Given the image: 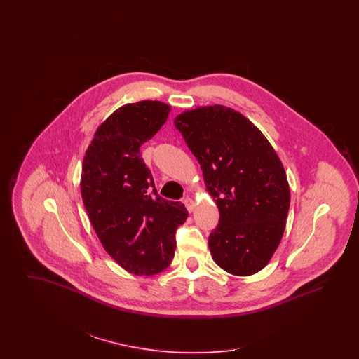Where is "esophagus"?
<instances>
[{"label":"esophagus","mask_w":359,"mask_h":359,"mask_svg":"<svg viewBox=\"0 0 359 359\" xmlns=\"http://www.w3.org/2000/svg\"><path fill=\"white\" fill-rule=\"evenodd\" d=\"M183 203L186 205V207H187V210L189 211V212H192V211L195 210V202H194V201H192L189 196H186V198L183 199Z\"/></svg>","instance_id":"1"}]
</instances>
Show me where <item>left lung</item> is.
I'll use <instances>...</instances> for the list:
<instances>
[{"label":"left lung","mask_w":359,"mask_h":359,"mask_svg":"<svg viewBox=\"0 0 359 359\" xmlns=\"http://www.w3.org/2000/svg\"><path fill=\"white\" fill-rule=\"evenodd\" d=\"M173 123L219 210L208 237L212 259L234 276L259 272L280 245L290 210L288 179L273 147L246 117L222 104L187 110Z\"/></svg>","instance_id":"8db88e82"}]
</instances>
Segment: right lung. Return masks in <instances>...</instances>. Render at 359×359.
<instances>
[{"label":"right lung","instance_id":"obj_1","mask_svg":"<svg viewBox=\"0 0 359 359\" xmlns=\"http://www.w3.org/2000/svg\"><path fill=\"white\" fill-rule=\"evenodd\" d=\"M170 111L158 101L121 106L97 129L83 158L81 192L90 222L104 250L137 276L170 266L176 229L188 217L183 203L157 195L140 154Z\"/></svg>","mask_w":359,"mask_h":359}]
</instances>
